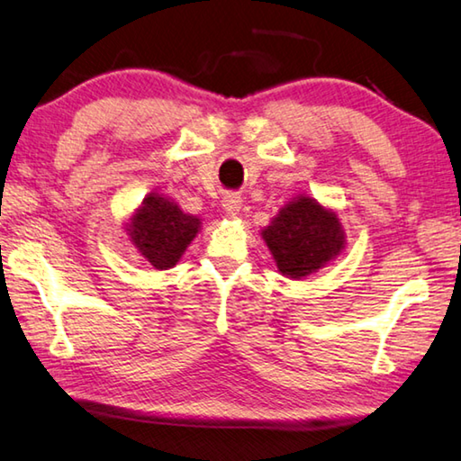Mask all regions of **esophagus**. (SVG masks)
Returning <instances> with one entry per match:
<instances>
[{
    "mask_svg": "<svg viewBox=\"0 0 461 461\" xmlns=\"http://www.w3.org/2000/svg\"><path fill=\"white\" fill-rule=\"evenodd\" d=\"M240 206H243V200L237 194H226L222 200V212L229 218H237L240 212Z\"/></svg>",
    "mask_w": 461,
    "mask_h": 461,
    "instance_id": "esophagus-1",
    "label": "esophagus"
}]
</instances>
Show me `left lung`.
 Listing matches in <instances>:
<instances>
[{"label":"left lung","instance_id":"obj_1","mask_svg":"<svg viewBox=\"0 0 461 461\" xmlns=\"http://www.w3.org/2000/svg\"><path fill=\"white\" fill-rule=\"evenodd\" d=\"M261 239L274 258L277 271L290 280H304L327 267L345 251L347 235L337 210L308 194L284 203Z\"/></svg>","mask_w":461,"mask_h":461}]
</instances>
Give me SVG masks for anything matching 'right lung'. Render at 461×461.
Masks as SVG:
<instances>
[{"label": "right lung", "instance_id": "1", "mask_svg": "<svg viewBox=\"0 0 461 461\" xmlns=\"http://www.w3.org/2000/svg\"><path fill=\"white\" fill-rule=\"evenodd\" d=\"M124 230L142 261L157 271H165L177 266L181 255L202 230V221L184 212L169 195L155 190L128 214Z\"/></svg>", "mask_w": 461, "mask_h": 461}]
</instances>
